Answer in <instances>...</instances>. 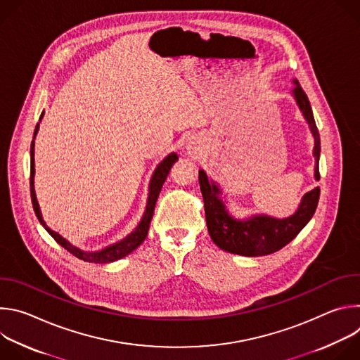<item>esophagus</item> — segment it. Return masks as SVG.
<instances>
[{
    "label": "esophagus",
    "mask_w": 360,
    "mask_h": 360,
    "mask_svg": "<svg viewBox=\"0 0 360 360\" xmlns=\"http://www.w3.org/2000/svg\"><path fill=\"white\" fill-rule=\"evenodd\" d=\"M185 150L189 157H196L198 153L200 152V138L199 136H192L189 138V141L186 142Z\"/></svg>",
    "instance_id": "esophagus-1"
}]
</instances>
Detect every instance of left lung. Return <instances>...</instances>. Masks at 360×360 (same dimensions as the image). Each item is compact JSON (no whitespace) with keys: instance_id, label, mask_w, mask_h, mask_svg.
I'll return each mask as SVG.
<instances>
[{"instance_id":"obj_1","label":"left lung","mask_w":360,"mask_h":360,"mask_svg":"<svg viewBox=\"0 0 360 360\" xmlns=\"http://www.w3.org/2000/svg\"><path fill=\"white\" fill-rule=\"evenodd\" d=\"M293 85L295 88L290 94L295 98L296 105L299 107L307 125H309L315 139L314 176L316 181H319V131L316 128L309 99H307L304 91L296 79H293ZM199 186L203 196L208 232L214 243L229 253L242 256H264L286 246L293 238H296V235L306 226V224L312 219L321 195L319 186L306 192L300 199L297 210L286 218L255 214L239 219L229 212L226 200L221 198V186L214 179H211L203 169H199Z\"/></svg>"}]
</instances>
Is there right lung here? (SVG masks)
Here are the masks:
<instances>
[{
    "mask_svg": "<svg viewBox=\"0 0 360 360\" xmlns=\"http://www.w3.org/2000/svg\"><path fill=\"white\" fill-rule=\"evenodd\" d=\"M44 117V112L41 114L39 117V122ZM39 122L37 124L35 127V131H34V139H35V135L38 134V129H39ZM32 139V143H31V179H30V186H31V199H32V207H34V211H35V215L39 221V224L45 228V231L53 236L64 249H67L70 253H72L74 256H77L78 259L84 261V262H92V264H110V262H115L118 259H122L125 258L127 255H129L131 252H134L146 238L148 235V231H149V225H150V219L153 217V210H155V203H157V199L160 196V192H161V188L172 168V165L178 161V155L175 152H171L168 157H165L160 165L155 168V171H153L152 176H150V181H149V192H148V200H146V210L139 221V224L136 225V228L129 233L127 235L124 239L115 242V243H111L105 248H102L99 250H84L75 245H72L71 242H68L65 238H63L58 232L49 229L42 218V214H41V210H39V205H38V200H37V195H35V188H34V176H35V162H34V146H35V141Z\"/></svg>",
    "mask_w": 360,
    "mask_h": 360,
    "instance_id": "obj_1",
    "label": "right lung"
}]
</instances>
